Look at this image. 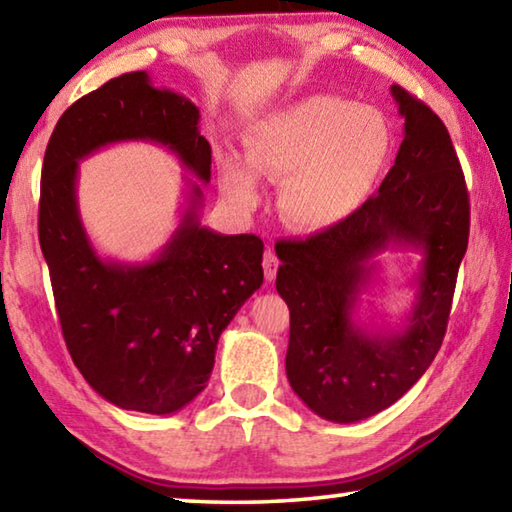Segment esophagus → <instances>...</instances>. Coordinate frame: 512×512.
<instances>
[{
  "label": "esophagus",
  "instance_id": "34e87169",
  "mask_svg": "<svg viewBox=\"0 0 512 512\" xmlns=\"http://www.w3.org/2000/svg\"><path fill=\"white\" fill-rule=\"evenodd\" d=\"M277 257H275V253L271 248H266L264 250V262H262V266H264V275H266V280L271 282V280H275V273H277Z\"/></svg>",
  "mask_w": 512,
  "mask_h": 512
}]
</instances>
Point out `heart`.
Instances as JSON below:
<instances>
[{"mask_svg":"<svg viewBox=\"0 0 512 512\" xmlns=\"http://www.w3.org/2000/svg\"><path fill=\"white\" fill-rule=\"evenodd\" d=\"M391 151V126L377 108L311 94L246 135V164L225 160L221 189L230 203L248 210L259 201L255 173L284 180V221L302 232L329 230L366 203Z\"/></svg>","mask_w":512,"mask_h":512,"instance_id":"1","label":"heart"}]
</instances>
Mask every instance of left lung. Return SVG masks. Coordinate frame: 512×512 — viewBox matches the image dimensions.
Wrapping results in <instances>:
<instances>
[{
	"instance_id": "left-lung-1",
	"label": "left lung",
	"mask_w": 512,
	"mask_h": 512,
	"mask_svg": "<svg viewBox=\"0 0 512 512\" xmlns=\"http://www.w3.org/2000/svg\"><path fill=\"white\" fill-rule=\"evenodd\" d=\"M391 94L404 140L379 192L334 228L275 244V287L291 311L289 384L329 422L388 409L431 366L470 237V196L445 124L400 85ZM391 245L423 253L419 293L404 330L370 333L353 314L374 272L371 257Z\"/></svg>"
}]
</instances>
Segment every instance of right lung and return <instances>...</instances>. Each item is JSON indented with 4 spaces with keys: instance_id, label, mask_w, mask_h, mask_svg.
<instances>
[{
    "instance_id": "obj_1",
    "label": "right lung",
    "mask_w": 512,
    "mask_h": 512,
    "mask_svg": "<svg viewBox=\"0 0 512 512\" xmlns=\"http://www.w3.org/2000/svg\"><path fill=\"white\" fill-rule=\"evenodd\" d=\"M201 112L158 90L146 72L121 74L72 103L49 137L38 237L72 361L103 400L126 411L176 413L207 386L216 343L262 287L264 241L203 228L192 183L178 230L142 264L99 257L83 228L79 162L117 142H153L210 183L212 149Z\"/></svg>"
}]
</instances>
